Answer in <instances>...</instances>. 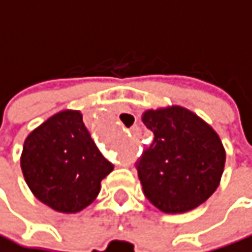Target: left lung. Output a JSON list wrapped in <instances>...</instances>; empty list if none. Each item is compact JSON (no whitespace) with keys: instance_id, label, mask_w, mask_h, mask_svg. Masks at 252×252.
Listing matches in <instances>:
<instances>
[{"instance_id":"obj_1","label":"left lung","mask_w":252,"mask_h":252,"mask_svg":"<svg viewBox=\"0 0 252 252\" xmlns=\"http://www.w3.org/2000/svg\"><path fill=\"white\" fill-rule=\"evenodd\" d=\"M143 124L152 143L136 161L148 200L166 214H181L206 202L225 163L218 134L192 112L173 106L148 110Z\"/></svg>"}]
</instances>
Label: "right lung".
Returning a JSON list of instances; mask_svg holds the SVG:
<instances>
[{
    "label": "right lung",
    "instance_id": "right-lung-1",
    "mask_svg": "<svg viewBox=\"0 0 252 252\" xmlns=\"http://www.w3.org/2000/svg\"><path fill=\"white\" fill-rule=\"evenodd\" d=\"M21 167L37 199L65 214L91 205L113 170L77 110L53 115L27 137Z\"/></svg>",
    "mask_w": 252,
    "mask_h": 252
}]
</instances>
